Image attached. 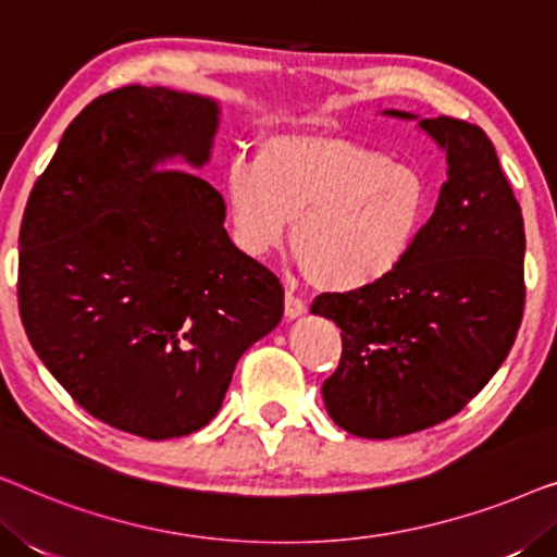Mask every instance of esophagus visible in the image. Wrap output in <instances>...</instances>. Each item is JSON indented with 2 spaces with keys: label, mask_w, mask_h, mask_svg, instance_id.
<instances>
[{
  "label": "esophagus",
  "mask_w": 557,
  "mask_h": 557,
  "mask_svg": "<svg viewBox=\"0 0 557 557\" xmlns=\"http://www.w3.org/2000/svg\"><path fill=\"white\" fill-rule=\"evenodd\" d=\"M284 311H286V319H299L304 311H307V304H304L294 292H286Z\"/></svg>",
  "instance_id": "1"
}]
</instances>
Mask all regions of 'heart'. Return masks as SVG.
I'll return each instance as SVG.
<instances>
[{
    "instance_id": "heart-1",
    "label": "heart",
    "mask_w": 557,
    "mask_h": 557,
    "mask_svg": "<svg viewBox=\"0 0 557 557\" xmlns=\"http://www.w3.org/2000/svg\"><path fill=\"white\" fill-rule=\"evenodd\" d=\"M220 187L240 253L271 256L294 223L296 261L324 292H357L393 276L433 200L416 164L332 132L263 136L256 164H227Z\"/></svg>"
}]
</instances>
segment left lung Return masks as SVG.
<instances>
[{
  "label": "left lung",
  "instance_id": "left-lung-1",
  "mask_svg": "<svg viewBox=\"0 0 557 557\" xmlns=\"http://www.w3.org/2000/svg\"><path fill=\"white\" fill-rule=\"evenodd\" d=\"M416 121L446 154L436 210L393 276L322 294L311 314L342 330V360L322 398L339 429L398 438L467 406L505 362L524 307V223L497 151L459 119Z\"/></svg>",
  "mask_w": 557,
  "mask_h": 557
}]
</instances>
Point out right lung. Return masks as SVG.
<instances>
[{
    "label": "right lung",
    "instance_id": "1",
    "mask_svg": "<svg viewBox=\"0 0 557 557\" xmlns=\"http://www.w3.org/2000/svg\"><path fill=\"white\" fill-rule=\"evenodd\" d=\"M220 103L164 86L90 101L65 128L20 227L29 345L98 421L149 441L218 416L284 288L225 231L212 157ZM180 161L185 171H172Z\"/></svg>",
    "mask_w": 557,
    "mask_h": 557
}]
</instances>
